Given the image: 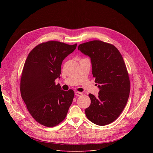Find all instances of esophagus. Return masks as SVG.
Instances as JSON below:
<instances>
[{"instance_id":"obj_1","label":"esophagus","mask_w":153,"mask_h":153,"mask_svg":"<svg viewBox=\"0 0 153 153\" xmlns=\"http://www.w3.org/2000/svg\"><path fill=\"white\" fill-rule=\"evenodd\" d=\"M75 95H76V96H82V93L77 91V92H76V93H75Z\"/></svg>"}]
</instances>
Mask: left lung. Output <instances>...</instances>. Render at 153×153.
Returning a JSON list of instances; mask_svg holds the SVG:
<instances>
[{"instance_id": "obj_1", "label": "left lung", "mask_w": 153, "mask_h": 153, "mask_svg": "<svg viewBox=\"0 0 153 153\" xmlns=\"http://www.w3.org/2000/svg\"><path fill=\"white\" fill-rule=\"evenodd\" d=\"M78 50L90 57L92 73L99 84L98 97L88 95L91 104L85 110L86 117L97 125L110 124L122 113L129 95V77L123 57L115 46L101 40L82 43Z\"/></svg>"}]
</instances>
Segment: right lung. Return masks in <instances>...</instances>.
Listing matches in <instances>:
<instances>
[{"label": "right lung", "mask_w": 153, "mask_h": 153, "mask_svg": "<svg viewBox=\"0 0 153 153\" xmlns=\"http://www.w3.org/2000/svg\"><path fill=\"white\" fill-rule=\"evenodd\" d=\"M58 41L43 42L29 53L22 72L20 94L31 116L40 124L53 127L67 116L74 96L55 80L60 78L63 60L76 48Z\"/></svg>", "instance_id": "obj_1"}]
</instances>
